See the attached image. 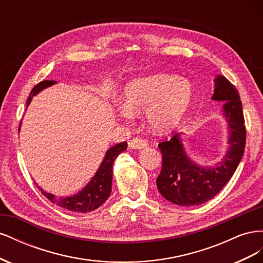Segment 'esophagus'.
Instances as JSON below:
<instances>
[{"label": "esophagus", "instance_id": "esophagus-1", "mask_svg": "<svg viewBox=\"0 0 263 263\" xmlns=\"http://www.w3.org/2000/svg\"><path fill=\"white\" fill-rule=\"evenodd\" d=\"M128 146L132 149H144L148 146V142L145 139L141 138H133L128 141Z\"/></svg>", "mask_w": 263, "mask_h": 263}]
</instances>
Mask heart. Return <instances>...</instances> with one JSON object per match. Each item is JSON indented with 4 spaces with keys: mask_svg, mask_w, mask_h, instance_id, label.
Wrapping results in <instances>:
<instances>
[{
    "mask_svg": "<svg viewBox=\"0 0 263 263\" xmlns=\"http://www.w3.org/2000/svg\"><path fill=\"white\" fill-rule=\"evenodd\" d=\"M124 104L119 112L130 117L133 112H146L151 132L166 135L176 130L184 121L194 99L193 86L176 74L157 73L134 79L126 84Z\"/></svg>",
    "mask_w": 263,
    "mask_h": 263,
    "instance_id": "obj_1",
    "label": "heart"
}]
</instances>
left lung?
Segmentation results:
<instances>
[{
    "label": "left lung",
    "mask_w": 263,
    "mask_h": 263,
    "mask_svg": "<svg viewBox=\"0 0 263 263\" xmlns=\"http://www.w3.org/2000/svg\"><path fill=\"white\" fill-rule=\"evenodd\" d=\"M214 87L212 100L222 102L228 129V148L221 160L211 165L196 163L186 153L181 138L183 133L158 146L162 153V168L157 187L173 204L195 206L212 200L234 176L242 159L246 127L239 94L224 76H216Z\"/></svg>",
    "instance_id": "1"
}]
</instances>
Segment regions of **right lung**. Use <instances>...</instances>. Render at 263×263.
<instances>
[{"label":"right lung","mask_w":263,"mask_h":263,"mask_svg":"<svg viewBox=\"0 0 263 263\" xmlns=\"http://www.w3.org/2000/svg\"><path fill=\"white\" fill-rule=\"evenodd\" d=\"M55 84V81L46 80L38 83L33 90H31L29 98L27 99L26 106L30 104L31 100L37 95L39 92H42L44 89L48 86ZM20 124V129H21ZM127 149V142H119L115 146L110 147L106 150V154L103 158L98 171L95 172L94 177L90 180V182L74 195H70L67 197H57L54 194L48 193L44 191L41 186L38 189L42 191V193L48 198L49 201L58 205L59 208L65 209L71 212L77 213H87L97 210L98 208L104 203L110 192H112V179H113V164L117 156L123 153Z\"/></svg>","instance_id":"right-lung-1"}]
</instances>
